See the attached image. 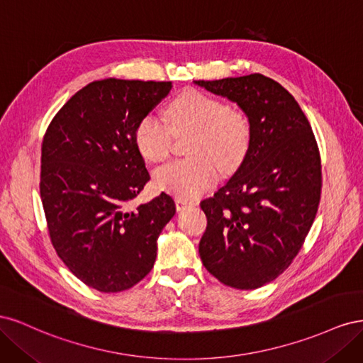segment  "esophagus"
Returning a JSON list of instances; mask_svg holds the SVG:
<instances>
[{
    "label": "esophagus",
    "mask_w": 363,
    "mask_h": 363,
    "mask_svg": "<svg viewBox=\"0 0 363 363\" xmlns=\"http://www.w3.org/2000/svg\"><path fill=\"white\" fill-rule=\"evenodd\" d=\"M194 204H195L194 201L184 200V199H182V196H177V199H175V207H177V211H184V208H188Z\"/></svg>",
    "instance_id": "34e87169"
}]
</instances>
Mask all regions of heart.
Masks as SVG:
<instances>
[{
	"label": "heart",
	"mask_w": 363,
	"mask_h": 363,
	"mask_svg": "<svg viewBox=\"0 0 363 363\" xmlns=\"http://www.w3.org/2000/svg\"><path fill=\"white\" fill-rule=\"evenodd\" d=\"M169 128L155 116L139 121L135 142L151 162L169 155L172 133H194L189 160H174L155 172L159 189L180 196H196L216 182L219 164L233 169L242 162L250 145V124L244 113L228 111L216 98L195 89L179 94L167 107Z\"/></svg>",
	"instance_id": "b5f03b06"
}]
</instances>
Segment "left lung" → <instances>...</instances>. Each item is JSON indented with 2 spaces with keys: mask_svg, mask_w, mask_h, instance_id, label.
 I'll list each match as a JSON object with an SVG mask.
<instances>
[{
  "mask_svg": "<svg viewBox=\"0 0 363 363\" xmlns=\"http://www.w3.org/2000/svg\"><path fill=\"white\" fill-rule=\"evenodd\" d=\"M194 83L236 103L250 124L240 167L200 203L207 216L200 257L227 286L256 289L291 265L313 224L321 196L320 150L298 103L269 77Z\"/></svg>",
  "mask_w": 363,
  "mask_h": 363,
  "instance_id": "1",
  "label": "left lung"
}]
</instances>
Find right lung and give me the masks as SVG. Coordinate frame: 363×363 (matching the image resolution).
Listing matches in <instances>:
<instances>
[{
    "mask_svg": "<svg viewBox=\"0 0 363 363\" xmlns=\"http://www.w3.org/2000/svg\"><path fill=\"white\" fill-rule=\"evenodd\" d=\"M171 87L92 82L69 98L43 138L40 199L51 242L74 276L100 292L125 291L147 276L159 235L175 215L164 192L128 208L150 180L135 130Z\"/></svg>",
    "mask_w": 363,
    "mask_h": 363,
    "instance_id": "obj_1",
    "label": "right lung"
}]
</instances>
